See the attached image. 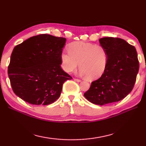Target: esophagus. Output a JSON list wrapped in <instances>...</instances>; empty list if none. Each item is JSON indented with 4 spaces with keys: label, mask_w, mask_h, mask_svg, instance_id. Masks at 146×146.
Returning a JSON list of instances; mask_svg holds the SVG:
<instances>
[{
    "label": "esophagus",
    "mask_w": 146,
    "mask_h": 146,
    "mask_svg": "<svg viewBox=\"0 0 146 146\" xmlns=\"http://www.w3.org/2000/svg\"><path fill=\"white\" fill-rule=\"evenodd\" d=\"M74 81H77V82H81V80H79V79H76V78H74Z\"/></svg>",
    "instance_id": "1"
}]
</instances>
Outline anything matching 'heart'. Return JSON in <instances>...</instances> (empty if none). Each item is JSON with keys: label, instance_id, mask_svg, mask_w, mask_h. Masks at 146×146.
I'll return each mask as SVG.
<instances>
[{"label": "heart", "instance_id": "b5f03b06", "mask_svg": "<svg viewBox=\"0 0 146 146\" xmlns=\"http://www.w3.org/2000/svg\"><path fill=\"white\" fill-rule=\"evenodd\" d=\"M68 50H63L60 54L61 68L66 72L76 70L79 63L81 74L90 80L99 78L105 70L108 54L103 46L76 42L69 45Z\"/></svg>", "mask_w": 146, "mask_h": 146}]
</instances>
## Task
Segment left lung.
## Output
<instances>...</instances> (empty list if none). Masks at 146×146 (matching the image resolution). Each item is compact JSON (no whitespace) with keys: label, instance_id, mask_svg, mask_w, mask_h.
I'll return each instance as SVG.
<instances>
[{"label":"left lung","instance_id":"8db88e82","mask_svg":"<svg viewBox=\"0 0 146 146\" xmlns=\"http://www.w3.org/2000/svg\"><path fill=\"white\" fill-rule=\"evenodd\" d=\"M105 48L108 62L98 80L84 94L90 103L103 106L118 102L131 92L139 69L136 48L123 39L104 37L99 40Z\"/></svg>","mask_w":146,"mask_h":146}]
</instances>
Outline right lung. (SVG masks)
<instances>
[{
	"label": "right lung",
	"instance_id": "right-lung-1",
	"mask_svg": "<svg viewBox=\"0 0 146 146\" xmlns=\"http://www.w3.org/2000/svg\"><path fill=\"white\" fill-rule=\"evenodd\" d=\"M66 38L43 34L15 46L8 76L14 93L29 104L48 105L59 98L63 84L72 78L61 68Z\"/></svg>",
	"mask_w": 146,
	"mask_h": 146
}]
</instances>
